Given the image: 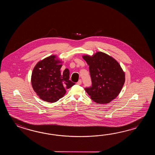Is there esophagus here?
<instances>
[{"label":"esophagus","instance_id":"34e87169","mask_svg":"<svg viewBox=\"0 0 155 155\" xmlns=\"http://www.w3.org/2000/svg\"><path fill=\"white\" fill-rule=\"evenodd\" d=\"M81 83H82L81 80H79V81H78V82H77V84L79 85H80L81 84Z\"/></svg>","mask_w":155,"mask_h":155}]
</instances>
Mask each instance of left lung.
I'll use <instances>...</instances> for the list:
<instances>
[{
	"label": "left lung",
	"instance_id": "8db88e82",
	"mask_svg": "<svg viewBox=\"0 0 155 155\" xmlns=\"http://www.w3.org/2000/svg\"><path fill=\"white\" fill-rule=\"evenodd\" d=\"M82 58L89 66L92 86L85 88L91 99L97 104H108L119 95L125 81L119 63L105 53L98 51Z\"/></svg>",
	"mask_w": 155,
	"mask_h": 155
}]
</instances>
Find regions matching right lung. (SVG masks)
<instances>
[{
  "mask_svg": "<svg viewBox=\"0 0 155 155\" xmlns=\"http://www.w3.org/2000/svg\"><path fill=\"white\" fill-rule=\"evenodd\" d=\"M62 61L55 55L37 63L33 69L31 82L33 90L45 101L55 102L63 97L75 83L69 80V70L61 73Z\"/></svg>",
  "mask_w": 155,
  "mask_h": 155,
  "instance_id": "1",
  "label": "right lung"
}]
</instances>
